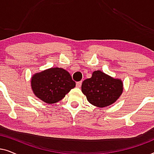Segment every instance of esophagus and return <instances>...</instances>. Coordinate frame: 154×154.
Listing matches in <instances>:
<instances>
[{
	"label": "esophagus",
	"mask_w": 154,
	"mask_h": 154,
	"mask_svg": "<svg viewBox=\"0 0 154 154\" xmlns=\"http://www.w3.org/2000/svg\"><path fill=\"white\" fill-rule=\"evenodd\" d=\"M81 85H82V81H79V82H77V83H76V87L77 88H81Z\"/></svg>",
	"instance_id": "obj_1"
}]
</instances>
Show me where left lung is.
I'll list each match as a JSON object with an SVG mask.
<instances>
[{
  "label": "left lung",
  "mask_w": 154,
  "mask_h": 154,
  "mask_svg": "<svg viewBox=\"0 0 154 154\" xmlns=\"http://www.w3.org/2000/svg\"><path fill=\"white\" fill-rule=\"evenodd\" d=\"M81 90L90 104L102 108L110 106L120 97L123 84L121 79H113L98 70L83 82Z\"/></svg>",
  "instance_id": "left-lung-1"
}]
</instances>
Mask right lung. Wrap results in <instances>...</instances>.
I'll return each instance as SVG.
<instances>
[{"mask_svg":"<svg viewBox=\"0 0 154 154\" xmlns=\"http://www.w3.org/2000/svg\"><path fill=\"white\" fill-rule=\"evenodd\" d=\"M31 83L35 95L47 104L62 100L75 86L68 71L58 67L35 73Z\"/></svg>","mask_w":154,"mask_h":154,"instance_id":"right-lung-1","label":"right lung"}]
</instances>
